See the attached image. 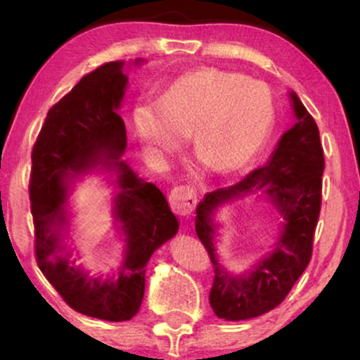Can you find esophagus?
<instances>
[{
  "label": "esophagus",
  "instance_id": "1",
  "mask_svg": "<svg viewBox=\"0 0 360 360\" xmlns=\"http://www.w3.org/2000/svg\"><path fill=\"white\" fill-rule=\"evenodd\" d=\"M169 201L170 208L174 210L175 214L188 216L195 210L196 201L198 200H196V193L193 188H190V186H176V188L170 191Z\"/></svg>",
  "mask_w": 360,
  "mask_h": 360
}]
</instances>
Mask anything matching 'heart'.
Returning <instances> with one entry per match:
<instances>
[{
    "mask_svg": "<svg viewBox=\"0 0 360 360\" xmlns=\"http://www.w3.org/2000/svg\"><path fill=\"white\" fill-rule=\"evenodd\" d=\"M274 117L272 95L262 83L218 68H200L172 82L157 101H137L132 129L154 159L179 150L180 137L186 136L214 170L228 174L259 154Z\"/></svg>",
    "mask_w": 360,
    "mask_h": 360,
    "instance_id": "heart-1",
    "label": "heart"
}]
</instances>
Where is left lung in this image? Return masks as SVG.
<instances>
[{
    "mask_svg": "<svg viewBox=\"0 0 360 360\" xmlns=\"http://www.w3.org/2000/svg\"><path fill=\"white\" fill-rule=\"evenodd\" d=\"M295 124L285 131L267 164L228 188L206 193L196 206L195 229L214 267L210 304L218 318L240 321L278 307L311 257L314 228L321 208L324 170L319 131L295 91H288ZM262 199L281 223L274 248L243 273H231L219 260L222 227L215 218L224 205L240 199Z\"/></svg>",
    "mask_w": 360,
    "mask_h": 360,
    "instance_id": "8db88e82",
    "label": "left lung"
}]
</instances>
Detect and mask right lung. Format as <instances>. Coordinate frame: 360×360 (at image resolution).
I'll list each match as a JSON object with an SVG mask.
<instances>
[{"mask_svg":"<svg viewBox=\"0 0 360 360\" xmlns=\"http://www.w3.org/2000/svg\"><path fill=\"white\" fill-rule=\"evenodd\" d=\"M142 63L110 62L83 77L49 110L32 149L29 193L39 269L75 311L106 321H127L139 313L147 262L179 231L165 195L121 159L127 139L117 111L129 85L126 70ZM90 173L113 186L112 214L125 244L117 270L106 276L72 257L70 196Z\"/></svg>","mask_w":360,"mask_h":360,"instance_id":"right-lung-1","label":"right lung"}]
</instances>
